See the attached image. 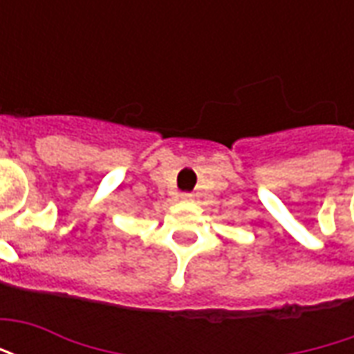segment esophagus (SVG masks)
<instances>
[{
	"instance_id": "obj_1",
	"label": "esophagus",
	"mask_w": 354,
	"mask_h": 354,
	"mask_svg": "<svg viewBox=\"0 0 354 354\" xmlns=\"http://www.w3.org/2000/svg\"><path fill=\"white\" fill-rule=\"evenodd\" d=\"M180 199H182V201H192L193 195H192V193H182V195H180Z\"/></svg>"
}]
</instances>
